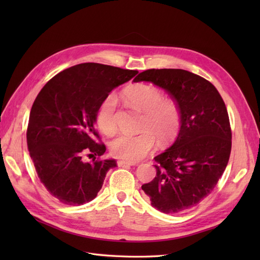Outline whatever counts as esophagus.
<instances>
[{"label":"esophagus","mask_w":260,"mask_h":260,"mask_svg":"<svg viewBox=\"0 0 260 260\" xmlns=\"http://www.w3.org/2000/svg\"><path fill=\"white\" fill-rule=\"evenodd\" d=\"M117 165H118V166H119V167H124V166H133V165H135V164L120 159V160L117 161Z\"/></svg>","instance_id":"obj_1"}]
</instances>
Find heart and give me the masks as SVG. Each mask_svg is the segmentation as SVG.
<instances>
[{"mask_svg":"<svg viewBox=\"0 0 260 260\" xmlns=\"http://www.w3.org/2000/svg\"><path fill=\"white\" fill-rule=\"evenodd\" d=\"M131 107L143 113L139 135H118L109 142V151L118 158L138 161L153 151L156 139L162 144L170 143L181 129V111L174 100L165 99L164 92L149 84H136L124 91ZM117 96L109 93L101 102L96 113L99 128L112 135L117 128Z\"/></svg>","mask_w":260,"mask_h":260,"instance_id":"b5f03b06","label":"heart"}]
</instances>
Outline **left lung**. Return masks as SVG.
Listing matches in <instances>:
<instances>
[{"instance_id":"obj_1","label":"left lung","mask_w":260,"mask_h":260,"mask_svg":"<svg viewBox=\"0 0 260 260\" xmlns=\"http://www.w3.org/2000/svg\"><path fill=\"white\" fill-rule=\"evenodd\" d=\"M133 81L168 92L182 118L176 142L155 157L156 177L142 190L165 214L190 209L214 190L229 161L232 132L224 102L214 84L183 69H147Z\"/></svg>"}]
</instances>
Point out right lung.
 Listing matches in <instances>:
<instances>
[{
  "instance_id": "obj_1",
  "label": "right lung",
  "mask_w": 260,
  "mask_h": 260,
  "mask_svg": "<svg viewBox=\"0 0 260 260\" xmlns=\"http://www.w3.org/2000/svg\"><path fill=\"white\" fill-rule=\"evenodd\" d=\"M138 73L83 62L54 76L39 92L27 128L28 151L41 183L60 203L92 201L117 166L115 159L101 158L106 146L94 122L101 102ZM84 153L96 157L84 163Z\"/></svg>"
}]
</instances>
